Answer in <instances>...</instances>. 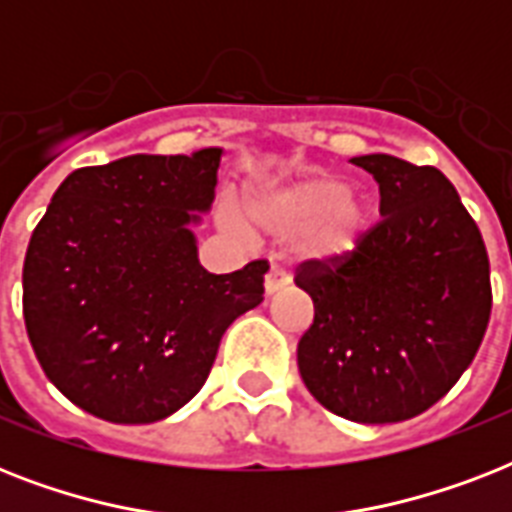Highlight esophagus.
<instances>
[{
    "instance_id": "1",
    "label": "esophagus",
    "mask_w": 512,
    "mask_h": 512,
    "mask_svg": "<svg viewBox=\"0 0 512 512\" xmlns=\"http://www.w3.org/2000/svg\"><path fill=\"white\" fill-rule=\"evenodd\" d=\"M287 284H289V273L284 271V268H279V265H271V271L265 273V292L273 295V292H279V289H284Z\"/></svg>"
}]
</instances>
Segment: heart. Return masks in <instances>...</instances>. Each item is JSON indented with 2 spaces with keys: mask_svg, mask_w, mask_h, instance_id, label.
<instances>
[{
  "mask_svg": "<svg viewBox=\"0 0 512 512\" xmlns=\"http://www.w3.org/2000/svg\"><path fill=\"white\" fill-rule=\"evenodd\" d=\"M252 215L268 233L297 236L308 233V249L313 257L335 260L356 247V239L364 228V204L348 196L345 180L335 175H313L300 183L273 188L260 193L252 204ZM223 223L233 231H241L239 209L225 204Z\"/></svg>",
  "mask_w": 512,
  "mask_h": 512,
  "instance_id": "1",
  "label": "heart"
}]
</instances>
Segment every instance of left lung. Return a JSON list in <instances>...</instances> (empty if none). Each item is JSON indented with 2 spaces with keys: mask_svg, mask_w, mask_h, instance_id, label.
Masks as SVG:
<instances>
[{
  "mask_svg": "<svg viewBox=\"0 0 512 512\" xmlns=\"http://www.w3.org/2000/svg\"><path fill=\"white\" fill-rule=\"evenodd\" d=\"M350 162L380 185V223L335 260H305L313 300L297 342L305 388L366 425L417 417L476 358L492 313L489 255L449 177L388 154Z\"/></svg>",
  "mask_w": 512,
  "mask_h": 512,
  "instance_id": "8db88e82",
  "label": "left lung"
}]
</instances>
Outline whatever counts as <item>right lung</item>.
Here are the masks:
<instances>
[{
	"mask_svg": "<svg viewBox=\"0 0 512 512\" xmlns=\"http://www.w3.org/2000/svg\"><path fill=\"white\" fill-rule=\"evenodd\" d=\"M220 148L124 156L60 183L28 241L23 319L44 374L119 425L170 417L207 382L225 329L263 303L268 260L209 273L191 225Z\"/></svg>",
	"mask_w": 512,
	"mask_h": 512,
	"instance_id": "right-lung-1",
	"label": "right lung"
}]
</instances>
